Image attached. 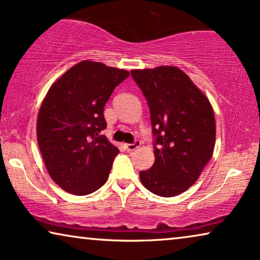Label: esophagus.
I'll list each match as a JSON object with an SVG mask.
<instances>
[{
  "mask_svg": "<svg viewBox=\"0 0 260 260\" xmlns=\"http://www.w3.org/2000/svg\"><path fill=\"white\" fill-rule=\"evenodd\" d=\"M139 146H141V141H135L134 143H131V144H125L127 151H134V150L138 149Z\"/></svg>",
  "mask_w": 260,
  "mask_h": 260,
  "instance_id": "esophagus-1",
  "label": "esophagus"
}]
</instances>
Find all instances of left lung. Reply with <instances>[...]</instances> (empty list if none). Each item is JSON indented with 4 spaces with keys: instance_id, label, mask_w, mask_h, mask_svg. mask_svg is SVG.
I'll use <instances>...</instances> for the list:
<instances>
[{
    "instance_id": "left-lung-1",
    "label": "left lung",
    "mask_w": 260,
    "mask_h": 260,
    "mask_svg": "<svg viewBox=\"0 0 260 260\" xmlns=\"http://www.w3.org/2000/svg\"><path fill=\"white\" fill-rule=\"evenodd\" d=\"M148 101L155 163L139 172L143 185L174 197L193 185L211 159L216 142L213 109L190 77L176 67L131 70Z\"/></svg>"
}]
</instances>
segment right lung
Instances as JSON below:
<instances>
[{
    "label": "right lung",
    "instance_id": "obj_1",
    "mask_svg": "<svg viewBox=\"0 0 260 260\" xmlns=\"http://www.w3.org/2000/svg\"><path fill=\"white\" fill-rule=\"evenodd\" d=\"M129 71L82 61L50 86L37 117V142L52 180L67 192H95L109 178L119 150L101 133L103 111Z\"/></svg>",
    "mask_w": 260,
    "mask_h": 260
}]
</instances>
